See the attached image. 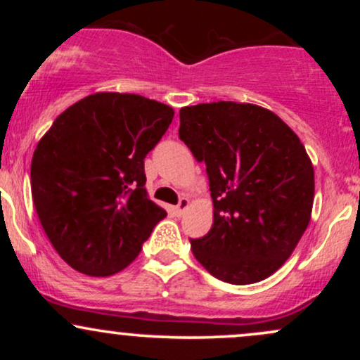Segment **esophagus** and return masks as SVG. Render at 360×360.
<instances>
[{
    "mask_svg": "<svg viewBox=\"0 0 360 360\" xmlns=\"http://www.w3.org/2000/svg\"><path fill=\"white\" fill-rule=\"evenodd\" d=\"M188 206H189V200H188V198H181L179 203H177V205L174 206L176 217H183L186 210H188Z\"/></svg>",
    "mask_w": 360,
    "mask_h": 360,
    "instance_id": "obj_1",
    "label": "esophagus"
}]
</instances>
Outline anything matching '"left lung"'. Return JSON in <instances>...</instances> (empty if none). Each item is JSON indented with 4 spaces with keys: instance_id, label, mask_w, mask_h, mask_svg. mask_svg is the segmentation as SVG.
<instances>
[{
    "instance_id": "1",
    "label": "left lung",
    "mask_w": 360,
    "mask_h": 360,
    "mask_svg": "<svg viewBox=\"0 0 360 360\" xmlns=\"http://www.w3.org/2000/svg\"><path fill=\"white\" fill-rule=\"evenodd\" d=\"M179 118V139L206 164L213 200L212 230L191 238L194 257L230 284L269 278L311 218L315 172L304 146L278 115L250 103H201Z\"/></svg>"
}]
</instances>
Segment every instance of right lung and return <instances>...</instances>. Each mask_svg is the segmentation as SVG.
Wrapping results in <instances>:
<instances>
[{"label":"right lung","mask_w":360,"mask_h":360,"mask_svg":"<svg viewBox=\"0 0 360 360\" xmlns=\"http://www.w3.org/2000/svg\"><path fill=\"white\" fill-rule=\"evenodd\" d=\"M174 118L139 94L96 93L60 113L32 157V198L49 240L72 269H125L166 217L148 200L143 159Z\"/></svg>","instance_id":"right-lung-1"}]
</instances>
